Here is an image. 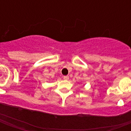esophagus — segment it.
<instances>
[{"instance_id": "34e87169", "label": "esophagus", "mask_w": 131, "mask_h": 131, "mask_svg": "<svg viewBox=\"0 0 131 131\" xmlns=\"http://www.w3.org/2000/svg\"><path fill=\"white\" fill-rule=\"evenodd\" d=\"M63 79L65 80H68L69 79V77L68 75H66V76H63Z\"/></svg>"}]
</instances>
